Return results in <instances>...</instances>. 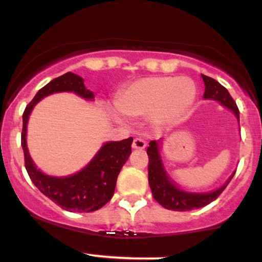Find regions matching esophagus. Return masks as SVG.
I'll list each match as a JSON object with an SVG mask.
<instances>
[{"mask_svg": "<svg viewBox=\"0 0 262 262\" xmlns=\"http://www.w3.org/2000/svg\"><path fill=\"white\" fill-rule=\"evenodd\" d=\"M146 142L143 141V139L141 138H136L133 141V144H132V147H133V149H144L146 148Z\"/></svg>", "mask_w": 262, "mask_h": 262, "instance_id": "34e87169", "label": "esophagus"}]
</instances>
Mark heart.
I'll use <instances>...</instances> for the list:
<instances>
[{
	"mask_svg": "<svg viewBox=\"0 0 262 262\" xmlns=\"http://www.w3.org/2000/svg\"><path fill=\"white\" fill-rule=\"evenodd\" d=\"M196 97L195 83L187 77H146L133 82L119 94V110L113 116L125 123L124 115L147 116L156 126H165L190 109Z\"/></svg>",
	"mask_w": 262,
	"mask_h": 262,
	"instance_id": "obj_1",
	"label": "heart"
}]
</instances>
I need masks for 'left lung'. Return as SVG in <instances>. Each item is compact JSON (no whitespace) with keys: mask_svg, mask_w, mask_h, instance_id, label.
I'll list each match as a JSON object with an SVG mask.
<instances>
[{"mask_svg":"<svg viewBox=\"0 0 262 262\" xmlns=\"http://www.w3.org/2000/svg\"><path fill=\"white\" fill-rule=\"evenodd\" d=\"M203 81L205 84L204 99L214 100L218 101L222 106L231 110L236 116L237 121L239 124V112L236 102L233 101L229 92L226 87L222 86L218 81L212 77L202 75ZM147 155L149 157L148 163V182L152 190V195L163 208L176 212H187V210L199 209L210 204L213 200H215L222 194L232 178L234 176L236 171L232 172L229 179L218 189L208 192H191L181 189L166 171L163 166L162 156H161V139L160 141H150L149 147L147 148Z\"/></svg>","mask_w":262,"mask_h":262,"instance_id":"obj_1","label":"left lung"}]
</instances>
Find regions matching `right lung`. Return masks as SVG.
Returning a JSON list of instances; mask_svg holds the SVG:
<instances>
[{
	"mask_svg": "<svg viewBox=\"0 0 262 262\" xmlns=\"http://www.w3.org/2000/svg\"><path fill=\"white\" fill-rule=\"evenodd\" d=\"M73 92L82 99L92 101L94 94L84 87L83 78L72 72L64 73L47 83L36 92L33 101L23 114L21 147L25 157V167L33 184L50 200L68 212L90 213L104 207L113 198L119 172L132 153L133 138L106 142L91 161L78 172L70 176H50L41 172L31 160L26 144L29 116L34 106L52 94Z\"/></svg>",
	"mask_w": 262,
	"mask_h": 262,
	"instance_id": "1",
	"label": "right lung"
}]
</instances>
